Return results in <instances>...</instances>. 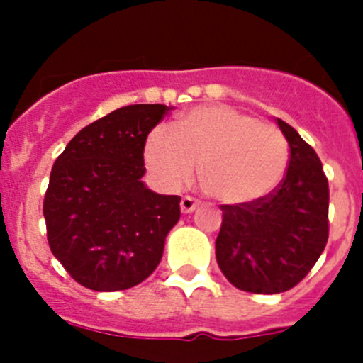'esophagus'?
<instances>
[{
    "instance_id": "1",
    "label": "esophagus",
    "mask_w": 363,
    "mask_h": 363,
    "mask_svg": "<svg viewBox=\"0 0 363 363\" xmlns=\"http://www.w3.org/2000/svg\"><path fill=\"white\" fill-rule=\"evenodd\" d=\"M198 205H200V201L198 200H194V198L191 196H184L182 198V201H179V209H182V213L184 214H189L196 209Z\"/></svg>"
}]
</instances>
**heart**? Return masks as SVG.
Returning <instances> with one entry per match:
<instances>
[{"label": "heart", "mask_w": 363, "mask_h": 363, "mask_svg": "<svg viewBox=\"0 0 363 363\" xmlns=\"http://www.w3.org/2000/svg\"><path fill=\"white\" fill-rule=\"evenodd\" d=\"M152 176L169 189L189 184L201 165L205 189L223 203L264 200L284 179L289 149L284 134L229 105H200L176 130L156 127L145 142Z\"/></svg>", "instance_id": "obj_1"}]
</instances>
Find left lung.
Wrapping results in <instances>:
<instances>
[{
  "label": "left lung",
  "mask_w": 363,
  "mask_h": 363,
  "mask_svg": "<svg viewBox=\"0 0 363 363\" xmlns=\"http://www.w3.org/2000/svg\"><path fill=\"white\" fill-rule=\"evenodd\" d=\"M289 143L287 174L264 200L221 205L216 259L240 291L278 294L306 278L329 238V185L322 162L289 123L277 118Z\"/></svg>",
  "instance_id": "obj_1"
}]
</instances>
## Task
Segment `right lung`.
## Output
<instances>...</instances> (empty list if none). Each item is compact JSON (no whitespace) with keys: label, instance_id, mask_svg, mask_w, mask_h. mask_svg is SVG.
I'll return each instance as SVG.
<instances>
[{"label":"right lung","instance_id":"obj_1","mask_svg":"<svg viewBox=\"0 0 363 363\" xmlns=\"http://www.w3.org/2000/svg\"><path fill=\"white\" fill-rule=\"evenodd\" d=\"M171 108H116L79 130L54 162L43 201L47 238L60 264L86 289H130L162 262L182 198L143 184V149Z\"/></svg>","mask_w":363,"mask_h":363}]
</instances>
